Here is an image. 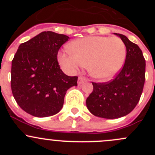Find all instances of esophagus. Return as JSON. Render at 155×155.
<instances>
[{"mask_svg": "<svg viewBox=\"0 0 155 155\" xmlns=\"http://www.w3.org/2000/svg\"><path fill=\"white\" fill-rule=\"evenodd\" d=\"M85 80V78L82 77V76H79V79H78V85H81V84L83 82V81Z\"/></svg>", "mask_w": 155, "mask_h": 155, "instance_id": "1", "label": "esophagus"}]
</instances>
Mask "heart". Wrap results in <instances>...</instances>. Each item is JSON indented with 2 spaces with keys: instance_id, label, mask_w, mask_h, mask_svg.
<instances>
[{
  "instance_id": "b5f03b06",
  "label": "heart",
  "mask_w": 155,
  "mask_h": 155,
  "mask_svg": "<svg viewBox=\"0 0 155 155\" xmlns=\"http://www.w3.org/2000/svg\"><path fill=\"white\" fill-rule=\"evenodd\" d=\"M70 51L58 54L60 64L69 71L87 64V71L94 79L107 81L121 70L126 58V46L117 37L92 36L74 40Z\"/></svg>"
}]
</instances>
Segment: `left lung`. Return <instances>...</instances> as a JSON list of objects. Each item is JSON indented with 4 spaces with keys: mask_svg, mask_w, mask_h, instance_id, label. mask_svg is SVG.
<instances>
[{
    "mask_svg": "<svg viewBox=\"0 0 155 155\" xmlns=\"http://www.w3.org/2000/svg\"><path fill=\"white\" fill-rule=\"evenodd\" d=\"M114 34L125 44L124 67L111 82H92L93 91L86 100L91 113L107 119L121 118L132 112L140 101L145 79V60L142 50L126 36Z\"/></svg>",
    "mask_w": 155,
    "mask_h": 155,
    "instance_id": "8db88e82",
    "label": "left lung"
}]
</instances>
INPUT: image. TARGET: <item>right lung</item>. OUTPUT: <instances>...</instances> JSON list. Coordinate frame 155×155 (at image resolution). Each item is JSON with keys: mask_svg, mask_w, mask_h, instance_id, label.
I'll return each mask as SVG.
<instances>
[{"mask_svg": "<svg viewBox=\"0 0 155 155\" xmlns=\"http://www.w3.org/2000/svg\"><path fill=\"white\" fill-rule=\"evenodd\" d=\"M69 37L43 31L18 46L12 61L11 88L25 112L39 118L60 112L67 91L77 86V76H69L57 59L61 46Z\"/></svg>", "mask_w": 155, "mask_h": 155, "instance_id": "add662e5", "label": "right lung"}]
</instances>
